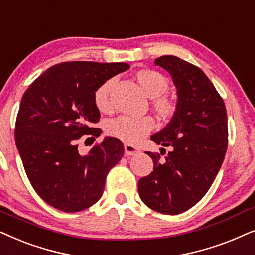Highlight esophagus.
Wrapping results in <instances>:
<instances>
[{"mask_svg": "<svg viewBox=\"0 0 255 255\" xmlns=\"http://www.w3.org/2000/svg\"><path fill=\"white\" fill-rule=\"evenodd\" d=\"M139 147L134 146L132 144H125L124 145V152L127 156H133V154H137L139 152Z\"/></svg>", "mask_w": 255, "mask_h": 255, "instance_id": "34e87169", "label": "esophagus"}]
</instances>
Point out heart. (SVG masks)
I'll return each instance as SVG.
<instances>
[{"mask_svg":"<svg viewBox=\"0 0 255 255\" xmlns=\"http://www.w3.org/2000/svg\"><path fill=\"white\" fill-rule=\"evenodd\" d=\"M135 79L148 97L153 98L152 108L163 120H171L177 111V102L173 98L164 95L168 89V79L159 71L152 69H141L135 72ZM112 88V79H108L103 84L96 89L94 101L96 108L103 114H110L112 105L110 101V91ZM156 127L153 118L150 116L143 117H130L121 116L115 120L109 121L105 124V132L110 137L137 143L144 138L148 132Z\"/></svg>","mask_w":255,"mask_h":255,"instance_id":"obj_1","label":"heart"}]
</instances>
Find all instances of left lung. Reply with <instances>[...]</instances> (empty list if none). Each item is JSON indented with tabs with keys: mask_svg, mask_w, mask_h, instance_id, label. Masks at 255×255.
I'll return each instance as SVG.
<instances>
[{
	"mask_svg": "<svg viewBox=\"0 0 255 255\" xmlns=\"http://www.w3.org/2000/svg\"><path fill=\"white\" fill-rule=\"evenodd\" d=\"M154 64L172 76L177 111L151 137L171 151L164 161L159 154L146 152L153 171L140 178L138 193L153 211L179 214L194 206L216 179L229 143L227 114L223 98L201 69L171 55L157 58Z\"/></svg>",
	"mask_w": 255,
	"mask_h": 255,
	"instance_id": "left-lung-1",
	"label": "left lung"
}]
</instances>
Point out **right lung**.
<instances>
[{"mask_svg": "<svg viewBox=\"0 0 255 255\" xmlns=\"http://www.w3.org/2000/svg\"><path fill=\"white\" fill-rule=\"evenodd\" d=\"M128 68L127 63H59L23 95L16 146L32 187L52 207L78 212L103 194L109 171L124 154L123 143L107 137L81 154L77 141L82 135L94 139L101 135V128H92L101 118L94 101L96 89Z\"/></svg>", "mask_w": 255, "mask_h": 255, "instance_id": "add662e5", "label": "right lung"}]
</instances>
